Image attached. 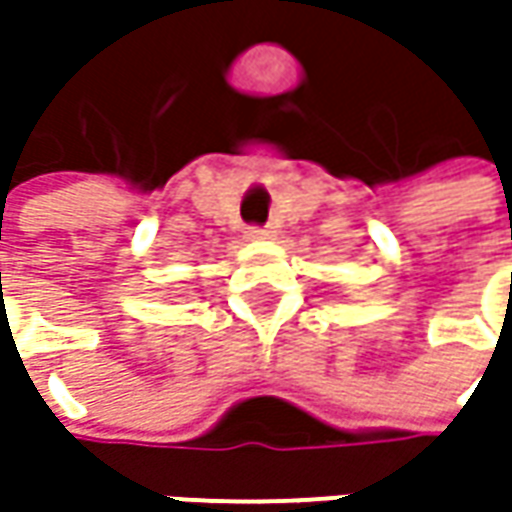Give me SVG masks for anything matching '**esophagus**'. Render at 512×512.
<instances>
[{"label": "esophagus", "instance_id": "obj_1", "mask_svg": "<svg viewBox=\"0 0 512 512\" xmlns=\"http://www.w3.org/2000/svg\"><path fill=\"white\" fill-rule=\"evenodd\" d=\"M245 236L247 239H270V236H273V230H270L267 225H250L245 230Z\"/></svg>", "mask_w": 512, "mask_h": 512}]
</instances>
